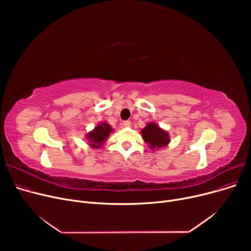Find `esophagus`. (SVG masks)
I'll list each match as a JSON object with an SVG mask.
<instances>
[{"instance_id":"obj_1","label":"esophagus","mask_w":251,"mask_h":251,"mask_svg":"<svg viewBox=\"0 0 251 251\" xmlns=\"http://www.w3.org/2000/svg\"><path fill=\"white\" fill-rule=\"evenodd\" d=\"M123 126L126 127V128H129V127H131V122L130 121H124Z\"/></svg>"}]
</instances>
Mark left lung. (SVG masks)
Returning a JSON list of instances; mask_svg holds the SVG:
<instances>
[{
  "instance_id": "8db88e82",
  "label": "left lung",
  "mask_w": 251,
  "mask_h": 251,
  "mask_svg": "<svg viewBox=\"0 0 251 251\" xmlns=\"http://www.w3.org/2000/svg\"><path fill=\"white\" fill-rule=\"evenodd\" d=\"M143 141L151 151H159L169 146L171 141L170 134L167 130L161 128L157 123L150 122L140 130Z\"/></svg>"
}]
</instances>
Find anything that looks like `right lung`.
Listing matches in <instances>:
<instances>
[{
	"instance_id": "1",
	"label": "right lung",
	"mask_w": 251,
	"mask_h": 251,
	"mask_svg": "<svg viewBox=\"0 0 251 251\" xmlns=\"http://www.w3.org/2000/svg\"><path fill=\"white\" fill-rule=\"evenodd\" d=\"M113 131V127L109 123L100 122L94 129L85 134L86 144L90 149L100 150L107 142Z\"/></svg>"
}]
</instances>
